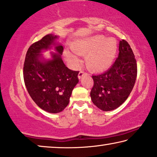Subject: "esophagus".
<instances>
[{
    "instance_id": "obj_1",
    "label": "esophagus",
    "mask_w": 157,
    "mask_h": 157,
    "mask_svg": "<svg viewBox=\"0 0 157 157\" xmlns=\"http://www.w3.org/2000/svg\"><path fill=\"white\" fill-rule=\"evenodd\" d=\"M84 75H85V72H84L83 71H80L79 72V75H78V78L80 79L82 78V77Z\"/></svg>"
}]
</instances>
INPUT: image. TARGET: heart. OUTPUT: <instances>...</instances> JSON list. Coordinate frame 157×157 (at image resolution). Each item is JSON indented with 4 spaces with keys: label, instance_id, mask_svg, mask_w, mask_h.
<instances>
[{
    "label": "heart",
    "instance_id": "obj_1",
    "mask_svg": "<svg viewBox=\"0 0 157 157\" xmlns=\"http://www.w3.org/2000/svg\"><path fill=\"white\" fill-rule=\"evenodd\" d=\"M72 49L75 52H65L68 60L78 64V54L82 55L87 56V63L90 68L101 71L109 67L113 63L117 51V43L113 37L95 35L77 41L72 45Z\"/></svg>",
    "mask_w": 157,
    "mask_h": 157
}]
</instances>
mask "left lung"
<instances>
[{"instance_id": "left-lung-1", "label": "left lung", "mask_w": 157, "mask_h": 157, "mask_svg": "<svg viewBox=\"0 0 157 157\" xmlns=\"http://www.w3.org/2000/svg\"><path fill=\"white\" fill-rule=\"evenodd\" d=\"M117 59L109 70L92 75L94 86L90 92L92 102L105 112L112 111L124 102L135 83L137 66L131 47L120 41Z\"/></svg>"}]
</instances>
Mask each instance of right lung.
I'll use <instances>...</instances> for the list:
<instances>
[{"instance_id": "obj_1", "label": "right lung", "mask_w": 157, "mask_h": 157, "mask_svg": "<svg viewBox=\"0 0 157 157\" xmlns=\"http://www.w3.org/2000/svg\"><path fill=\"white\" fill-rule=\"evenodd\" d=\"M57 35L49 34L28 48L23 67L25 87L35 104L50 113H58L69 104L72 92L79 79L78 71L66 67L62 59L63 47ZM53 48L52 58L41 52Z\"/></svg>"}]
</instances>
